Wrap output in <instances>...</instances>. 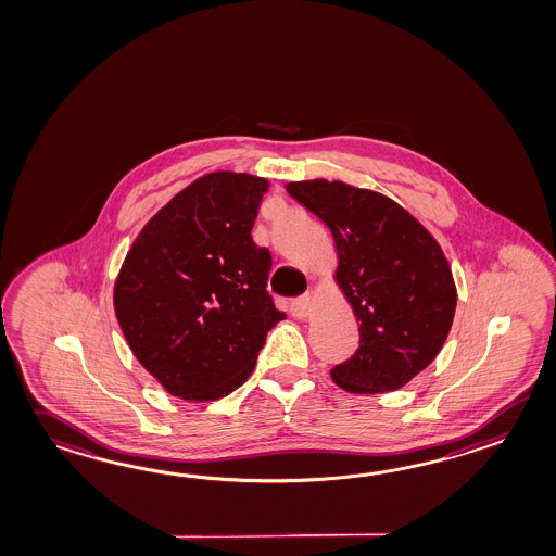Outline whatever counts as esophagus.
<instances>
[{"label": "esophagus", "instance_id": "34e87169", "mask_svg": "<svg viewBox=\"0 0 556 556\" xmlns=\"http://www.w3.org/2000/svg\"><path fill=\"white\" fill-rule=\"evenodd\" d=\"M313 307H315L313 295L307 293V295L296 296L291 301V315L296 319H308L311 313H313Z\"/></svg>", "mask_w": 556, "mask_h": 556}]
</instances>
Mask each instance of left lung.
<instances>
[{
	"instance_id": "obj_1",
	"label": "left lung",
	"mask_w": 556,
	"mask_h": 556,
	"mask_svg": "<svg viewBox=\"0 0 556 556\" xmlns=\"http://www.w3.org/2000/svg\"><path fill=\"white\" fill-rule=\"evenodd\" d=\"M287 193L333 235L334 283L358 323V349L331 369L353 395L391 393L427 369L455 319L457 285L439 241L379 191L343 181H291Z\"/></svg>"
}]
</instances>
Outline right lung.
Masks as SVG:
<instances>
[{
	"mask_svg": "<svg viewBox=\"0 0 556 556\" xmlns=\"http://www.w3.org/2000/svg\"><path fill=\"white\" fill-rule=\"evenodd\" d=\"M269 181L213 172L163 205L125 255L113 308L137 361L173 396L217 401L245 383L285 313L271 253L251 229Z\"/></svg>",
	"mask_w": 556,
	"mask_h": 556,
	"instance_id": "1",
	"label": "right lung"
}]
</instances>
